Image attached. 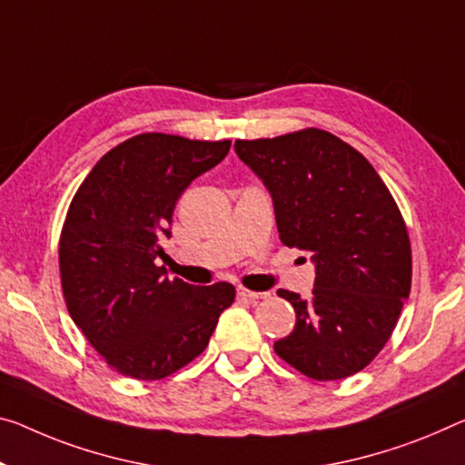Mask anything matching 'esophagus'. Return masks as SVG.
Masks as SVG:
<instances>
[{"label": "esophagus", "mask_w": 465, "mask_h": 465, "mask_svg": "<svg viewBox=\"0 0 465 465\" xmlns=\"http://www.w3.org/2000/svg\"><path fill=\"white\" fill-rule=\"evenodd\" d=\"M237 297L245 299V302H255V299H263L268 297L266 291H249V289H237Z\"/></svg>", "instance_id": "esophagus-1"}]
</instances>
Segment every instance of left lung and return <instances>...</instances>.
<instances>
[{
  "label": "left lung",
  "instance_id": "8db88e82",
  "mask_svg": "<svg viewBox=\"0 0 465 465\" xmlns=\"http://www.w3.org/2000/svg\"><path fill=\"white\" fill-rule=\"evenodd\" d=\"M272 197L281 241L312 253V299L278 291L297 322L274 351L313 381L360 372L389 341L411 289V247L395 199L363 155L305 128L237 141Z\"/></svg>",
  "mask_w": 465,
  "mask_h": 465
}]
</instances>
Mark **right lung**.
Here are the masks:
<instances>
[{
	"mask_svg": "<svg viewBox=\"0 0 465 465\" xmlns=\"http://www.w3.org/2000/svg\"><path fill=\"white\" fill-rule=\"evenodd\" d=\"M231 141L145 133L99 160L70 203L60 237L70 318L116 372L160 381L208 347L231 282L195 287L155 260L178 197L226 158Z\"/></svg>",
	"mask_w": 465,
	"mask_h": 465,
	"instance_id": "add662e5",
	"label": "right lung"
}]
</instances>
